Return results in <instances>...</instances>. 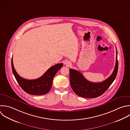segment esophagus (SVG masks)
Returning <instances> with one entry per match:
<instances>
[{"mask_svg": "<svg viewBox=\"0 0 130 130\" xmlns=\"http://www.w3.org/2000/svg\"><path fill=\"white\" fill-rule=\"evenodd\" d=\"M66 64H67L68 66L69 67V66H71V63L70 62H69H69H66Z\"/></svg>", "mask_w": 130, "mask_h": 130, "instance_id": "34e87169", "label": "esophagus"}]
</instances>
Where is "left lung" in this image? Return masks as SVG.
Masks as SVG:
<instances>
[{
	"mask_svg": "<svg viewBox=\"0 0 130 130\" xmlns=\"http://www.w3.org/2000/svg\"><path fill=\"white\" fill-rule=\"evenodd\" d=\"M117 52L116 50V63L111 76L101 82L94 83L86 80L79 71L70 69V84L74 92L78 96L85 98H95L103 94L115 80L118 71Z\"/></svg>",
	"mask_w": 130,
	"mask_h": 130,
	"instance_id": "obj_1",
	"label": "left lung"
}]
</instances>
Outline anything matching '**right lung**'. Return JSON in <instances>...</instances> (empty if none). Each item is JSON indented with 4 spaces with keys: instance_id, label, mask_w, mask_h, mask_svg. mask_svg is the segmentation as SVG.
Returning <instances> with one entry per match:
<instances>
[{
    "instance_id": "add662e5",
    "label": "right lung",
    "mask_w": 130,
    "mask_h": 130,
    "mask_svg": "<svg viewBox=\"0 0 130 130\" xmlns=\"http://www.w3.org/2000/svg\"><path fill=\"white\" fill-rule=\"evenodd\" d=\"M63 63H58L50 67L41 77L34 80H27L20 77L16 71L12 58V69L14 75L21 87L28 94L44 95L48 93L52 86L54 77Z\"/></svg>"
}]
</instances>
